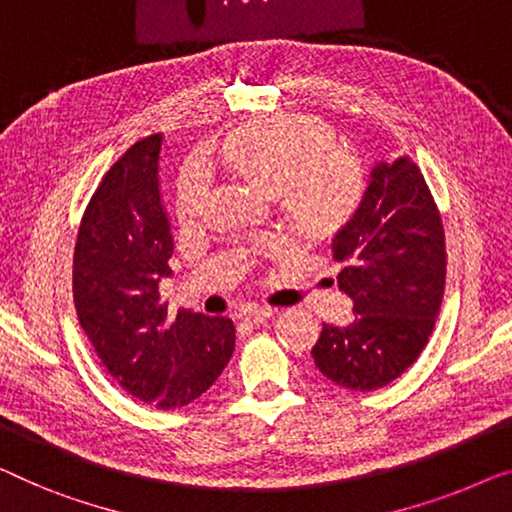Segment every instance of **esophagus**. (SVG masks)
<instances>
[{
	"mask_svg": "<svg viewBox=\"0 0 512 512\" xmlns=\"http://www.w3.org/2000/svg\"><path fill=\"white\" fill-rule=\"evenodd\" d=\"M272 314H274V309H272V307H265V305H249V307L242 309V318H244V321L254 323V325L263 323L265 318H270Z\"/></svg>",
	"mask_w": 512,
	"mask_h": 512,
	"instance_id": "obj_1",
	"label": "esophagus"
}]
</instances>
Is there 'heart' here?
I'll use <instances>...</instances> for the list:
<instances>
[{
	"mask_svg": "<svg viewBox=\"0 0 512 512\" xmlns=\"http://www.w3.org/2000/svg\"><path fill=\"white\" fill-rule=\"evenodd\" d=\"M221 159L277 194L288 217L307 233H328L358 210L367 173L351 150L337 145L328 122L311 115H274L244 124L221 145ZM210 196V170L184 166L175 189L177 217L191 224Z\"/></svg>",
	"mask_w": 512,
	"mask_h": 512,
	"instance_id": "b5f03b06",
	"label": "heart"
}]
</instances>
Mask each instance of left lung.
I'll return each mask as SVG.
<instances>
[{
  "mask_svg": "<svg viewBox=\"0 0 512 512\" xmlns=\"http://www.w3.org/2000/svg\"><path fill=\"white\" fill-rule=\"evenodd\" d=\"M337 284L358 316L323 323L311 348L339 388L372 392L399 379L432 337L446 286V233L425 175L409 157L379 164L365 201L337 233Z\"/></svg>",
  "mask_w": 512,
  "mask_h": 512,
  "instance_id": "1",
  "label": "left lung"
}]
</instances>
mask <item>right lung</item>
Instances as JSON below:
<instances>
[{"label": "right lung", "mask_w": 512, "mask_h": 512, "mask_svg": "<svg viewBox=\"0 0 512 512\" xmlns=\"http://www.w3.org/2000/svg\"><path fill=\"white\" fill-rule=\"evenodd\" d=\"M161 133L131 145L96 187L73 249V305L106 372L131 397L182 409L219 379L235 348L226 316L168 314L173 233L161 203Z\"/></svg>", "instance_id": "add662e5"}]
</instances>
